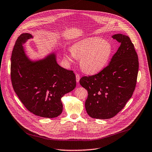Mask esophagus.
<instances>
[{
    "instance_id": "esophagus-1",
    "label": "esophagus",
    "mask_w": 152,
    "mask_h": 152,
    "mask_svg": "<svg viewBox=\"0 0 152 152\" xmlns=\"http://www.w3.org/2000/svg\"><path fill=\"white\" fill-rule=\"evenodd\" d=\"M76 82L78 83L80 80V75H78V74H76Z\"/></svg>"
}]
</instances>
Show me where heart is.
Segmentation results:
<instances>
[{
    "instance_id": "heart-1",
    "label": "heart",
    "mask_w": 152,
    "mask_h": 152,
    "mask_svg": "<svg viewBox=\"0 0 152 152\" xmlns=\"http://www.w3.org/2000/svg\"><path fill=\"white\" fill-rule=\"evenodd\" d=\"M113 52V46L110 42L100 37H91L76 42L66 57L69 62L75 58L80 59V67L83 72L94 74L107 66Z\"/></svg>"
}]
</instances>
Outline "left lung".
<instances>
[{"label":"left lung","mask_w":152,"mask_h":152,"mask_svg":"<svg viewBox=\"0 0 152 152\" xmlns=\"http://www.w3.org/2000/svg\"><path fill=\"white\" fill-rule=\"evenodd\" d=\"M112 37L121 45L110 64L98 74L83 76L79 81L88 91L85 109L93 118L109 119L117 115L131 98L137 83L139 62L133 43L123 34Z\"/></svg>","instance_id":"8db88e82"}]
</instances>
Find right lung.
I'll use <instances>...</instances> for the list:
<instances>
[{"mask_svg": "<svg viewBox=\"0 0 152 152\" xmlns=\"http://www.w3.org/2000/svg\"><path fill=\"white\" fill-rule=\"evenodd\" d=\"M33 38L29 33L17 38L11 55V77L14 91L26 109L45 118H55L62 111L61 98L76 85L73 71L61 67L52 52L44 58L32 60L23 45Z\"/></svg>", "mask_w": 152, "mask_h": 152, "instance_id": "obj_1", "label": "right lung"}]
</instances>
